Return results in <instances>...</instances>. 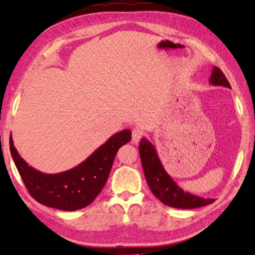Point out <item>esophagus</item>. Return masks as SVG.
I'll return each mask as SVG.
<instances>
[{
    "label": "esophagus",
    "instance_id": "1",
    "mask_svg": "<svg viewBox=\"0 0 255 255\" xmlns=\"http://www.w3.org/2000/svg\"><path fill=\"white\" fill-rule=\"evenodd\" d=\"M142 136H143V131L141 129L133 128L132 131H131V142L134 143V144H137L141 140Z\"/></svg>",
    "mask_w": 255,
    "mask_h": 255
}]
</instances>
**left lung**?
Returning <instances> with one entry per match:
<instances>
[{"label": "left lung", "mask_w": 255, "mask_h": 255, "mask_svg": "<svg viewBox=\"0 0 255 255\" xmlns=\"http://www.w3.org/2000/svg\"><path fill=\"white\" fill-rule=\"evenodd\" d=\"M209 82L215 86L231 88L227 77L217 67H213ZM139 151L146 181L152 193L164 205L179 209H193L212 204L215 201L184 191L164 170L155 147L145 137L139 144Z\"/></svg>", "instance_id": "1"}]
</instances>
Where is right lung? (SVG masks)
Wrapping results in <instances>:
<instances>
[{"mask_svg":"<svg viewBox=\"0 0 255 255\" xmlns=\"http://www.w3.org/2000/svg\"><path fill=\"white\" fill-rule=\"evenodd\" d=\"M131 131L114 133L75 168L57 174L42 173L19 155L10 136V151L29 194L40 204L58 210H79L99 196L106 184L118 149L130 141Z\"/></svg>","mask_w":255,"mask_h":255,"instance_id":"right-lung-1","label":"right lung"}]
</instances>
